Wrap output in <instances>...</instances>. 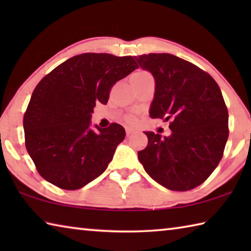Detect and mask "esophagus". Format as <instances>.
I'll use <instances>...</instances> for the list:
<instances>
[{"mask_svg": "<svg viewBox=\"0 0 251 251\" xmlns=\"http://www.w3.org/2000/svg\"><path fill=\"white\" fill-rule=\"evenodd\" d=\"M133 133H135V129L130 128V127H127V128H126V134L127 135H130V134H133Z\"/></svg>", "mask_w": 251, "mask_h": 251, "instance_id": "34e87169", "label": "esophagus"}]
</instances>
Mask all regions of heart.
I'll use <instances>...</instances> for the list:
<instances>
[{
	"mask_svg": "<svg viewBox=\"0 0 251 251\" xmlns=\"http://www.w3.org/2000/svg\"><path fill=\"white\" fill-rule=\"evenodd\" d=\"M139 74H148L147 72H138ZM125 121L128 123V124H135L136 122H137V118H136L134 115H127L125 117Z\"/></svg>",
	"mask_w": 251,
	"mask_h": 251,
	"instance_id": "heart-1",
	"label": "heart"
}]
</instances>
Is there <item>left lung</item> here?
<instances>
[{"label": "left lung", "mask_w": 251, "mask_h": 251, "mask_svg": "<svg viewBox=\"0 0 251 251\" xmlns=\"http://www.w3.org/2000/svg\"><path fill=\"white\" fill-rule=\"evenodd\" d=\"M138 66L155 78L151 118L169 121L172 135L145 131L148 144L138 151L146 173L161 186L186 192L201 185L222 160L226 146L228 109L216 80L175 55L144 54Z\"/></svg>", "instance_id": "obj_1"}]
</instances>
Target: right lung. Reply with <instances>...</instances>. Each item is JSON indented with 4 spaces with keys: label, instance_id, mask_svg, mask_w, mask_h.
<instances>
[{
    "label": "right lung",
    "instance_id": "obj_1",
    "mask_svg": "<svg viewBox=\"0 0 251 251\" xmlns=\"http://www.w3.org/2000/svg\"><path fill=\"white\" fill-rule=\"evenodd\" d=\"M137 63L131 56L84 53L67 59L36 85L24 114L25 147L40 175L75 190L105 172L125 129L117 123L90 128L97 101L106 104L114 84Z\"/></svg>",
    "mask_w": 251,
    "mask_h": 251
}]
</instances>
